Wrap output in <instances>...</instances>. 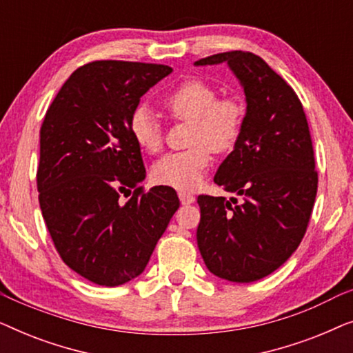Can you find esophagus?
I'll use <instances>...</instances> for the list:
<instances>
[{"instance_id": "esophagus-1", "label": "esophagus", "mask_w": 353, "mask_h": 353, "mask_svg": "<svg viewBox=\"0 0 353 353\" xmlns=\"http://www.w3.org/2000/svg\"><path fill=\"white\" fill-rule=\"evenodd\" d=\"M178 197H180L181 204H185V205L192 204V202L196 201V197L192 196L191 192H186V191H180V192H178Z\"/></svg>"}]
</instances>
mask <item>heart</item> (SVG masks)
Listing matches in <instances>:
<instances>
[{
	"mask_svg": "<svg viewBox=\"0 0 353 353\" xmlns=\"http://www.w3.org/2000/svg\"><path fill=\"white\" fill-rule=\"evenodd\" d=\"M163 108L175 120L191 122V148L159 159L152 165V180L176 190H194L210 167L212 151L225 154L238 144L244 128V104L234 96L216 98V90L204 80H186L163 98ZM128 132L143 151H161V125L146 104L132 110Z\"/></svg>",
	"mask_w": 353,
	"mask_h": 353,
	"instance_id": "1",
	"label": "heart"
}]
</instances>
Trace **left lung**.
I'll return each mask as SVG.
<instances>
[{
  "label": "left lung",
  "mask_w": 353,
  "mask_h": 353,
  "mask_svg": "<svg viewBox=\"0 0 353 353\" xmlns=\"http://www.w3.org/2000/svg\"><path fill=\"white\" fill-rule=\"evenodd\" d=\"M226 62L245 94L244 128L214 181L243 197L199 196L197 248L215 276L252 283L299 248L315 204L318 173L296 91L262 57L228 51L194 62Z\"/></svg>",
  "instance_id": "1"
}]
</instances>
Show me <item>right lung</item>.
Returning a JSON list of instances; mask_svg holds the SVG:
<instances>
[{"mask_svg": "<svg viewBox=\"0 0 353 353\" xmlns=\"http://www.w3.org/2000/svg\"><path fill=\"white\" fill-rule=\"evenodd\" d=\"M168 74L162 64L90 62L67 79L43 120V219L67 267L99 286L139 276L180 207L173 188L138 186L146 168L128 132L141 96ZM125 192L127 203L119 201Z\"/></svg>", "mask_w": 353, "mask_h": 353, "instance_id": "1", "label": "right lung"}]
</instances>
